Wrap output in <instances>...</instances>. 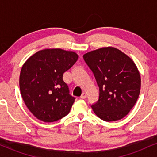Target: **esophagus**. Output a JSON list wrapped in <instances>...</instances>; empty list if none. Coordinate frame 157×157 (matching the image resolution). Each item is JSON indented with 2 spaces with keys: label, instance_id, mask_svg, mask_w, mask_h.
I'll list each match as a JSON object with an SVG mask.
<instances>
[{
  "label": "esophagus",
  "instance_id": "1",
  "mask_svg": "<svg viewBox=\"0 0 157 157\" xmlns=\"http://www.w3.org/2000/svg\"><path fill=\"white\" fill-rule=\"evenodd\" d=\"M86 97H87V95H86V94L85 93V92H83V93L82 94V95H81V96H80V98H81V99H86Z\"/></svg>",
  "mask_w": 157,
  "mask_h": 157
}]
</instances>
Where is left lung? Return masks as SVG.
I'll use <instances>...</instances> for the list:
<instances>
[{
  "mask_svg": "<svg viewBox=\"0 0 157 157\" xmlns=\"http://www.w3.org/2000/svg\"><path fill=\"white\" fill-rule=\"evenodd\" d=\"M100 90L99 100L91 105L98 117L112 122L125 117L137 100L141 78L134 62L113 47H103L85 54Z\"/></svg>",
  "mask_w": 157,
  "mask_h": 157,
  "instance_id": "1",
  "label": "left lung"
}]
</instances>
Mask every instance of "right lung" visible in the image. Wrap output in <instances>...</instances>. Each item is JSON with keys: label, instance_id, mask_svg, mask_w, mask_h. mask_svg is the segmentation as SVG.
<instances>
[{"label": "right lung", "instance_id": "add662e5", "mask_svg": "<svg viewBox=\"0 0 157 157\" xmlns=\"http://www.w3.org/2000/svg\"><path fill=\"white\" fill-rule=\"evenodd\" d=\"M77 53L61 48L36 52L23 65L20 90L26 107L38 120L57 121L69 113L75 98L63 80L78 59Z\"/></svg>", "mask_w": 157, "mask_h": 157}]
</instances>
